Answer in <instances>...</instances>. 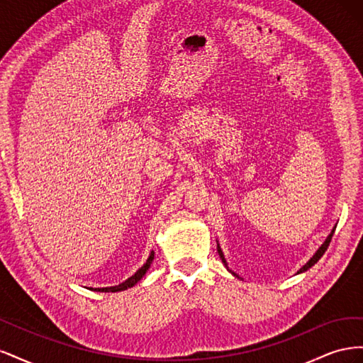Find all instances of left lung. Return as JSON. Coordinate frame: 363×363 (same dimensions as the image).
I'll list each match as a JSON object with an SVG mask.
<instances>
[{
    "instance_id": "left-lung-1",
    "label": "left lung",
    "mask_w": 363,
    "mask_h": 363,
    "mask_svg": "<svg viewBox=\"0 0 363 363\" xmlns=\"http://www.w3.org/2000/svg\"><path fill=\"white\" fill-rule=\"evenodd\" d=\"M335 228L336 227H333V230H332V233L330 235H328L327 236V239L324 240V244L320 247V248H318L316 250V252H315V255L311 257V260L309 262H307L306 263V265L303 267V268H300V271L298 272H296V274H300V272H304V271H307V269H309V268H312L313 265H315V263L318 262V260H320L321 257H323V255H324V252L327 251V248H328V245H330V240H332V236H333V233H335ZM218 255H219V257H221V260H223V263H224V265L227 267V262H225V257H224V255H223V250H221V247H219L218 245ZM227 269H228V267H227ZM230 272H232L233 274V276H236V274L232 271V269H228Z\"/></svg>"
}]
</instances>
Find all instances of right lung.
Segmentation results:
<instances>
[{
	"instance_id": "1",
	"label": "right lung",
	"mask_w": 363,
	"mask_h": 363,
	"mask_svg": "<svg viewBox=\"0 0 363 363\" xmlns=\"http://www.w3.org/2000/svg\"><path fill=\"white\" fill-rule=\"evenodd\" d=\"M152 259H155V252L151 251V255H150V257L147 259V262L144 263V267H140L133 276H131L130 279H127L125 281H123L121 284H118V286H111V288H91V289H94V291H96V292H119V291H125V289H128V288H133L135 284L145 276V272L148 271V268H150V265H151V262H152Z\"/></svg>"
}]
</instances>
